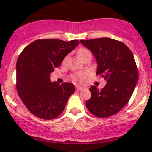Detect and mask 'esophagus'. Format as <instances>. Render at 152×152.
Segmentation results:
<instances>
[{
  "label": "esophagus",
  "instance_id": "1",
  "mask_svg": "<svg viewBox=\"0 0 152 152\" xmlns=\"http://www.w3.org/2000/svg\"><path fill=\"white\" fill-rule=\"evenodd\" d=\"M76 89L77 90H84V87H79V86H76Z\"/></svg>",
  "mask_w": 152,
  "mask_h": 152
}]
</instances>
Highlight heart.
<instances>
[{"label": "heart", "instance_id": "heart-1", "mask_svg": "<svg viewBox=\"0 0 152 152\" xmlns=\"http://www.w3.org/2000/svg\"><path fill=\"white\" fill-rule=\"evenodd\" d=\"M87 51H89V50L86 48L79 49V50H78V53H77L78 56L80 58L81 56H82V54H84V53H86V52H87ZM66 61H67V57H65V59H64L63 62H65ZM87 76V72L82 71V72H79V73H74V74L72 76V79H73V80L75 82H76V83H82V82H83L84 79H85Z\"/></svg>", "mask_w": 152, "mask_h": 152}]
</instances>
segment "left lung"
Masks as SVG:
<instances>
[{
	"label": "left lung",
	"mask_w": 152,
	"mask_h": 152,
	"mask_svg": "<svg viewBox=\"0 0 152 152\" xmlns=\"http://www.w3.org/2000/svg\"><path fill=\"white\" fill-rule=\"evenodd\" d=\"M80 42L96 57V74L107 81L101 90L96 86L90 87L91 97L86 102L87 108L96 117L113 115L128 103L137 83L138 70L134 56L125 44L110 38Z\"/></svg>",
	"instance_id": "1"
}]
</instances>
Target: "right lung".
I'll return each mask as SVG.
<instances>
[{"label":"right lung","instance_id":"add662e5","mask_svg":"<svg viewBox=\"0 0 152 152\" xmlns=\"http://www.w3.org/2000/svg\"><path fill=\"white\" fill-rule=\"evenodd\" d=\"M79 44L76 39H37L23 50L17 61V91L29 111L45 120L57 118L74 93V85L51 82L50 74Z\"/></svg>","mask_w":152,"mask_h":152}]
</instances>
